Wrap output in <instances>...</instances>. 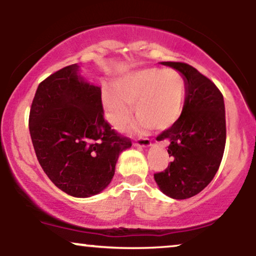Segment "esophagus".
<instances>
[{"label": "esophagus", "mask_w": 256, "mask_h": 256, "mask_svg": "<svg viewBox=\"0 0 256 256\" xmlns=\"http://www.w3.org/2000/svg\"><path fill=\"white\" fill-rule=\"evenodd\" d=\"M136 146H149L152 144V140L149 138H140V140H136L134 143Z\"/></svg>", "instance_id": "1"}]
</instances>
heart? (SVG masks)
I'll use <instances>...</instances> for the list:
<instances>
[{"mask_svg":"<svg viewBox=\"0 0 256 256\" xmlns=\"http://www.w3.org/2000/svg\"><path fill=\"white\" fill-rule=\"evenodd\" d=\"M186 95V80L180 72L167 68H148L122 78L116 91H104L106 116L114 128L124 132L134 116L142 128L165 130L180 116Z\"/></svg>","mask_w":256,"mask_h":256,"instance_id":"heart-1","label":"heart"}]
</instances>
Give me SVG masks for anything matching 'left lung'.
<instances>
[{
	"instance_id": "obj_1",
	"label": "left lung",
	"mask_w": 256,
	"mask_h": 256,
	"mask_svg": "<svg viewBox=\"0 0 256 256\" xmlns=\"http://www.w3.org/2000/svg\"><path fill=\"white\" fill-rule=\"evenodd\" d=\"M161 64L184 76L186 98L179 119L156 137L168 140L167 152L173 160L154 178L164 194L184 200L202 192L222 162L226 143L224 98L216 85L195 67L172 61Z\"/></svg>"
}]
</instances>
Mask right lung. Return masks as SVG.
<instances>
[{
    "label": "right lung",
    "instance_id": "add662e5",
    "mask_svg": "<svg viewBox=\"0 0 256 256\" xmlns=\"http://www.w3.org/2000/svg\"><path fill=\"white\" fill-rule=\"evenodd\" d=\"M64 67L38 85L28 128L40 165L58 189L76 198L96 195L110 183L119 154L131 146L104 116L101 89Z\"/></svg>",
    "mask_w": 256,
    "mask_h": 256
}]
</instances>
